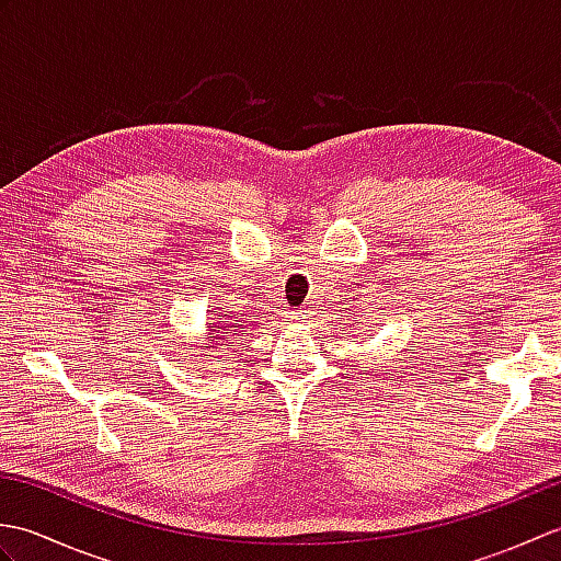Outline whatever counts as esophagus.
I'll list each match as a JSON object with an SVG mask.
<instances>
[{
    "mask_svg": "<svg viewBox=\"0 0 561 561\" xmlns=\"http://www.w3.org/2000/svg\"><path fill=\"white\" fill-rule=\"evenodd\" d=\"M308 316H311V311H306V308H301V311H296V313H291L289 318L294 320V323H306V320H308Z\"/></svg>",
    "mask_w": 561,
    "mask_h": 561,
    "instance_id": "obj_1",
    "label": "esophagus"
}]
</instances>
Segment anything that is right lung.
<instances>
[{
    "label": "right lung",
    "instance_id": "right-lung-1",
    "mask_svg": "<svg viewBox=\"0 0 561 561\" xmlns=\"http://www.w3.org/2000/svg\"><path fill=\"white\" fill-rule=\"evenodd\" d=\"M238 335H241V325L238 323H229V320H211V323H207V332H205V342H209V347L205 352V359H209V352H214L217 347H233V342L238 340ZM217 359V356H214Z\"/></svg>",
    "mask_w": 561,
    "mask_h": 561
}]
</instances>
